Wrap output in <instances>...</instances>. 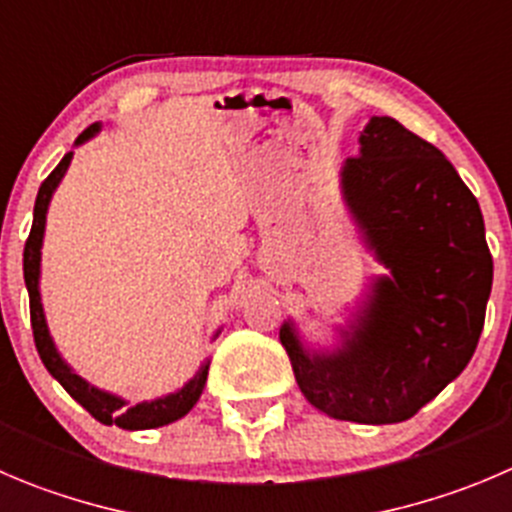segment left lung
<instances>
[{
	"instance_id": "obj_1",
	"label": "left lung",
	"mask_w": 512,
	"mask_h": 512,
	"mask_svg": "<svg viewBox=\"0 0 512 512\" xmlns=\"http://www.w3.org/2000/svg\"><path fill=\"white\" fill-rule=\"evenodd\" d=\"M342 193L374 259L369 286L334 352H309L294 321L279 339L304 397L334 420L405 422L475 354L493 286L478 198L450 160L394 118H372Z\"/></svg>"
}]
</instances>
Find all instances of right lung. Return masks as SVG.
Wrapping results in <instances>:
<instances>
[{"mask_svg":"<svg viewBox=\"0 0 512 512\" xmlns=\"http://www.w3.org/2000/svg\"><path fill=\"white\" fill-rule=\"evenodd\" d=\"M97 133H100V123L90 125V128L75 140V145H82L85 140H90L92 135ZM70 160H72V150L60 160V165L47 175L45 183L40 186L37 201H34L32 231H29L27 243H24V284H27V291H29V316H32V334H34V344H37V352H40V359L47 367V372H50L52 377L65 387V392L70 394L75 402H80V405L85 407L97 422H102V425H118L123 427V430H153V427L170 425V422L186 417L188 412L193 410V405L198 402L203 387H206L208 362L201 364L196 377H193L188 384H183L178 392L165 394V397L153 399V402H140V405L128 407V402H125L123 397L105 392V389L92 387V384L85 382L80 374L72 372V367L60 357V352H57L55 342H52L50 337L45 309H42V296H40L42 238H45L47 208H50L52 193H55V188L60 186V180L65 178L67 168H70Z\"/></svg>","mask_w":512,"mask_h":512,"instance_id":"1","label":"right lung"}]
</instances>
